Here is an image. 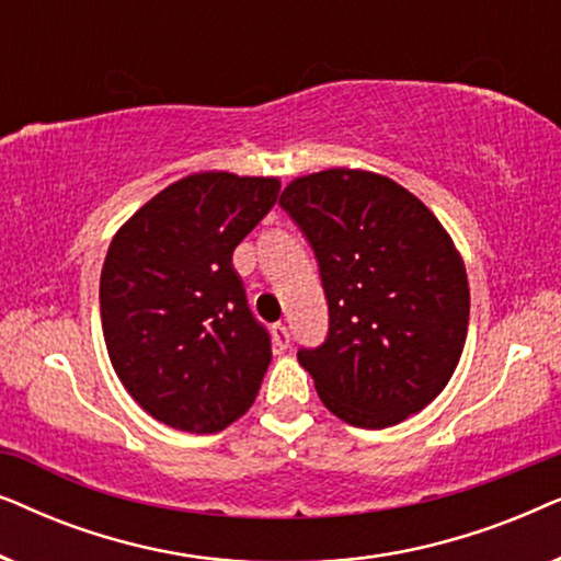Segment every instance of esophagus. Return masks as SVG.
Segmentation results:
<instances>
[{"label":"esophagus","instance_id":"obj_1","mask_svg":"<svg viewBox=\"0 0 561 561\" xmlns=\"http://www.w3.org/2000/svg\"><path fill=\"white\" fill-rule=\"evenodd\" d=\"M273 342L278 350H288L290 344V332L286 324H273Z\"/></svg>","mask_w":561,"mask_h":561}]
</instances>
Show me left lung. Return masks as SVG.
<instances>
[{"label": "left lung", "instance_id": "left-lung-1", "mask_svg": "<svg viewBox=\"0 0 561 561\" xmlns=\"http://www.w3.org/2000/svg\"><path fill=\"white\" fill-rule=\"evenodd\" d=\"M280 209L319 263L329 332L298 350L329 411L386 428L447 386L470 321L465 263L439 219L396 181L332 168L296 179Z\"/></svg>", "mask_w": 561, "mask_h": 561}]
</instances>
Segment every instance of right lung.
<instances>
[{"instance_id":"obj_1","label":"right lung","mask_w":561,"mask_h":561,"mask_svg":"<svg viewBox=\"0 0 561 561\" xmlns=\"http://www.w3.org/2000/svg\"><path fill=\"white\" fill-rule=\"evenodd\" d=\"M278 179L196 173L114 234L99 306L114 373L163 424L214 434L255 401L271 334L250 311L232 252L278 198Z\"/></svg>"}]
</instances>
